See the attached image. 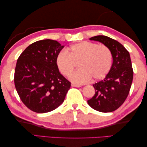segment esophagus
Here are the masks:
<instances>
[{"instance_id": "obj_1", "label": "esophagus", "mask_w": 147, "mask_h": 147, "mask_svg": "<svg viewBox=\"0 0 147 147\" xmlns=\"http://www.w3.org/2000/svg\"><path fill=\"white\" fill-rule=\"evenodd\" d=\"M71 86H74V87H81V85H77V84H71Z\"/></svg>"}]
</instances>
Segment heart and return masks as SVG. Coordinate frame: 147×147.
Returning <instances> with one entry per match:
<instances>
[{
    "label": "heart",
    "instance_id": "obj_1",
    "mask_svg": "<svg viewBox=\"0 0 147 147\" xmlns=\"http://www.w3.org/2000/svg\"><path fill=\"white\" fill-rule=\"evenodd\" d=\"M113 57L109 48L105 45L83 41L69 47L68 50L59 52L56 63L60 72L68 76L79 63L80 69L72 73L69 79L73 83L82 84L90 81L103 79L109 73Z\"/></svg>",
    "mask_w": 147,
    "mask_h": 147
}]
</instances>
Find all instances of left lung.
Wrapping results in <instances>:
<instances>
[{
    "mask_svg": "<svg viewBox=\"0 0 147 147\" xmlns=\"http://www.w3.org/2000/svg\"><path fill=\"white\" fill-rule=\"evenodd\" d=\"M90 40L98 41L109 47L113 62L105 78L93 85L95 94L87 102L98 111H114L128 97L133 81L134 71L129 53L121 43L106 36H96Z\"/></svg>",
    "mask_w": 147,
    "mask_h": 147,
    "instance_id": "1",
    "label": "left lung"
}]
</instances>
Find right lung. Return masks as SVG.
<instances>
[{
	"instance_id": "right-lung-1",
	"label": "right lung",
	"mask_w": 147,
	"mask_h": 147,
	"mask_svg": "<svg viewBox=\"0 0 147 147\" xmlns=\"http://www.w3.org/2000/svg\"><path fill=\"white\" fill-rule=\"evenodd\" d=\"M56 40L30 44L17 61L14 83L22 102L38 113L54 110L64 102L71 83L59 72L57 55L63 49Z\"/></svg>"
}]
</instances>
